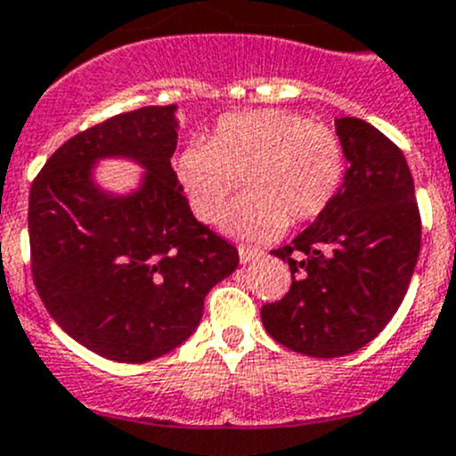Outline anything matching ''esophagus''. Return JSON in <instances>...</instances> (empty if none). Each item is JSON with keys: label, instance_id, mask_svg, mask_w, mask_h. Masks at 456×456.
<instances>
[{"label": "esophagus", "instance_id": "1", "mask_svg": "<svg viewBox=\"0 0 456 456\" xmlns=\"http://www.w3.org/2000/svg\"><path fill=\"white\" fill-rule=\"evenodd\" d=\"M257 257H262V250L253 248V246H240V260H241V265H248V262L257 260Z\"/></svg>", "mask_w": 456, "mask_h": 456}]
</instances>
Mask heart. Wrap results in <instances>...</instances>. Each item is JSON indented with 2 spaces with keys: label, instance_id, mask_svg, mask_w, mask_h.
Here are the masks:
<instances>
[{
  "label": "heart",
  "instance_id": "obj_1",
  "mask_svg": "<svg viewBox=\"0 0 456 456\" xmlns=\"http://www.w3.org/2000/svg\"><path fill=\"white\" fill-rule=\"evenodd\" d=\"M344 174L339 135L285 110L224 117L206 144L190 146L178 158L183 190L206 224L224 216L240 183L246 196L235 203L225 228L250 240L316 219L337 196Z\"/></svg>",
  "mask_w": 456,
  "mask_h": 456
}]
</instances>
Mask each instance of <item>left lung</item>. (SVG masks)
<instances>
[{
    "label": "left lung",
    "mask_w": 456,
    "mask_h": 456,
    "mask_svg": "<svg viewBox=\"0 0 456 456\" xmlns=\"http://www.w3.org/2000/svg\"><path fill=\"white\" fill-rule=\"evenodd\" d=\"M346 174L328 208L273 256L291 287L262 307L266 332L310 357H344L394 319L420 253V215L403 151L357 117L334 122Z\"/></svg>",
    "instance_id": "left-lung-1"
}]
</instances>
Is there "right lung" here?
<instances>
[{"label":"right lung","instance_id":"add662e5","mask_svg":"<svg viewBox=\"0 0 456 456\" xmlns=\"http://www.w3.org/2000/svg\"><path fill=\"white\" fill-rule=\"evenodd\" d=\"M178 106H146L78 133L28 194L36 289L72 339L112 362L162 357L199 328L208 291L240 265L237 248L196 221L171 167ZM103 159L141 167L115 192Z\"/></svg>","mask_w":456,"mask_h":456}]
</instances>
